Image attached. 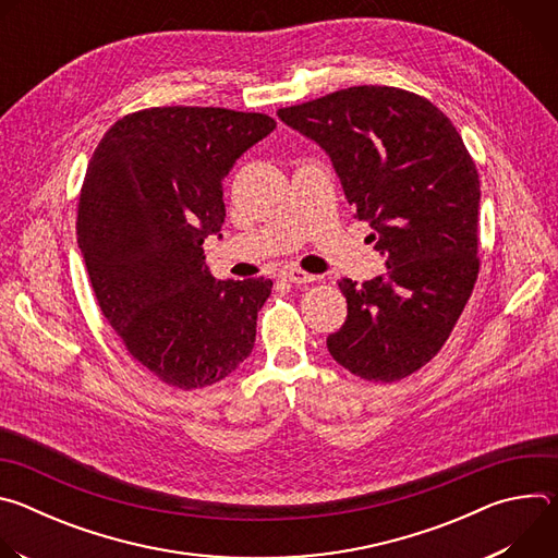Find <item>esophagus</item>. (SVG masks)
<instances>
[{
	"mask_svg": "<svg viewBox=\"0 0 558 558\" xmlns=\"http://www.w3.org/2000/svg\"><path fill=\"white\" fill-rule=\"evenodd\" d=\"M282 276L289 280V282H295V284H306V282H313L315 276L302 271V269H295V267H289L282 271Z\"/></svg>",
	"mask_w": 558,
	"mask_h": 558,
	"instance_id": "34e87169",
	"label": "esophagus"
}]
</instances>
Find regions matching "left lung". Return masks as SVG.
Masks as SVG:
<instances>
[{"label": "left lung", "mask_w": 558, "mask_h": 558, "mask_svg": "<svg viewBox=\"0 0 558 558\" xmlns=\"http://www.w3.org/2000/svg\"><path fill=\"white\" fill-rule=\"evenodd\" d=\"M278 117L329 154L386 258V274L362 287L338 282L349 313L329 353L368 381L415 373L448 340L480 274V174L459 132L428 99L388 86L338 90Z\"/></svg>", "instance_id": "left-lung-1"}]
</instances>
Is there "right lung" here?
I'll return each mask as SVG.
<instances>
[{
    "mask_svg": "<svg viewBox=\"0 0 558 558\" xmlns=\"http://www.w3.org/2000/svg\"><path fill=\"white\" fill-rule=\"evenodd\" d=\"M276 121L225 108H149L97 145L76 243L106 320L154 377L203 388L241 366L274 282L216 280L203 256L225 222L222 181Z\"/></svg>",
    "mask_w": 558,
    "mask_h": 558,
    "instance_id": "1",
    "label": "right lung"
}]
</instances>
